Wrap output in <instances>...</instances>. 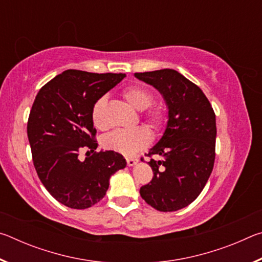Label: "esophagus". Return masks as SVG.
<instances>
[{
  "mask_svg": "<svg viewBox=\"0 0 262 262\" xmlns=\"http://www.w3.org/2000/svg\"><path fill=\"white\" fill-rule=\"evenodd\" d=\"M137 162H139V158H136V157H128L127 158V165L128 166L135 165Z\"/></svg>",
  "mask_w": 262,
  "mask_h": 262,
  "instance_id": "34e87169",
  "label": "esophagus"
}]
</instances>
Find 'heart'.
<instances>
[{"label":"heart","mask_w":262,"mask_h":262,"mask_svg":"<svg viewBox=\"0 0 262 262\" xmlns=\"http://www.w3.org/2000/svg\"><path fill=\"white\" fill-rule=\"evenodd\" d=\"M122 96L133 107L139 111L147 110L154 103L152 92L139 84L123 89ZM106 106H107V98L105 96L97 99L92 106V122L95 127L100 130H105L108 128V121L106 118ZM142 117L155 134H159L167 123V114L161 106H152ZM150 140H151V136L147 128L134 127L129 129H118L110 133L103 137L101 143L105 149L112 150V151L125 155V156H132L148 147Z\"/></svg>","instance_id":"obj_1"}]
</instances>
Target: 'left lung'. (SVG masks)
<instances>
[{
	"instance_id": "obj_1",
	"label": "left lung",
	"mask_w": 262,
	"mask_h": 262,
	"mask_svg": "<svg viewBox=\"0 0 262 262\" xmlns=\"http://www.w3.org/2000/svg\"><path fill=\"white\" fill-rule=\"evenodd\" d=\"M135 77L156 88L168 108L164 135L147 154L154 177L140 194L159 211L179 210L200 195L214 167L215 112L201 89L177 70L135 73Z\"/></svg>"
}]
</instances>
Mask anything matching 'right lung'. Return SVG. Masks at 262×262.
<instances>
[{
    "mask_svg": "<svg viewBox=\"0 0 262 262\" xmlns=\"http://www.w3.org/2000/svg\"><path fill=\"white\" fill-rule=\"evenodd\" d=\"M126 77L69 69L39 90L28 121V137L39 179L56 201L85 209L105 196L111 176L126 167L119 152H97L91 119L96 100ZM84 148L93 152L82 162Z\"/></svg>",
    "mask_w": 262,
    "mask_h": 262,
    "instance_id": "1",
    "label": "right lung"
}]
</instances>
